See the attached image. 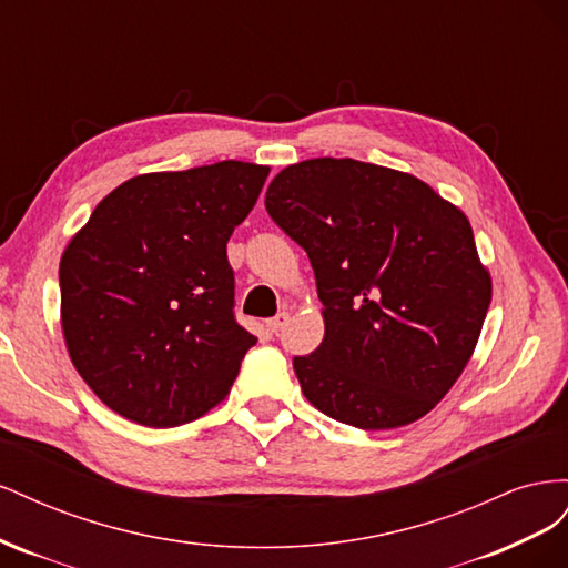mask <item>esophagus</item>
I'll use <instances>...</instances> for the list:
<instances>
[{
	"label": "esophagus",
	"instance_id": "1",
	"mask_svg": "<svg viewBox=\"0 0 568 568\" xmlns=\"http://www.w3.org/2000/svg\"><path fill=\"white\" fill-rule=\"evenodd\" d=\"M286 322H288V313H280L277 317L267 320V329H270L272 334H277V332H282V329H284Z\"/></svg>",
	"mask_w": 568,
	"mask_h": 568
}]
</instances>
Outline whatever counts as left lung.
Masks as SVG:
<instances>
[{"mask_svg":"<svg viewBox=\"0 0 568 568\" xmlns=\"http://www.w3.org/2000/svg\"><path fill=\"white\" fill-rule=\"evenodd\" d=\"M265 209L311 257L324 305L320 348L294 357L305 398L365 432L432 412L493 296L467 215L415 175L353 159L284 168Z\"/></svg>","mask_w":568,"mask_h":568,"instance_id":"8db88e82","label":"left lung"}]
</instances>
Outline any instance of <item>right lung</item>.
<instances>
[{
  "label": "right lung",
  "mask_w": 568,
  "mask_h": 568,
  "mask_svg": "<svg viewBox=\"0 0 568 568\" xmlns=\"http://www.w3.org/2000/svg\"><path fill=\"white\" fill-rule=\"evenodd\" d=\"M267 175L244 161L136 175L65 246V348L120 417L170 428L225 400L257 341L234 320L227 242Z\"/></svg>",
  "instance_id": "obj_1"
}]
</instances>
